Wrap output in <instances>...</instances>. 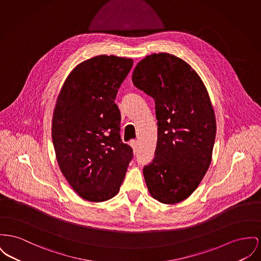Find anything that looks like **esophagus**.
Returning <instances> with one entry per match:
<instances>
[{"mask_svg":"<svg viewBox=\"0 0 261 261\" xmlns=\"http://www.w3.org/2000/svg\"><path fill=\"white\" fill-rule=\"evenodd\" d=\"M131 147L133 148V150L134 151H137L139 148V142L137 140H133L132 142H131Z\"/></svg>","mask_w":261,"mask_h":261,"instance_id":"esophagus-1","label":"esophagus"}]
</instances>
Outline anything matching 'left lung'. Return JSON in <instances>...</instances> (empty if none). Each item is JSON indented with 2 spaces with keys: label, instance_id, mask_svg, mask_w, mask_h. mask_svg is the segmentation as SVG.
Returning <instances> with one entry per match:
<instances>
[{
  "label": "left lung",
  "instance_id": "obj_1",
  "mask_svg": "<svg viewBox=\"0 0 261 261\" xmlns=\"http://www.w3.org/2000/svg\"><path fill=\"white\" fill-rule=\"evenodd\" d=\"M132 82L155 103L158 142L143 174L150 194L164 204L189 197L209 169L216 118L196 71L169 53H153L135 67Z\"/></svg>",
  "mask_w": 261,
  "mask_h": 261
}]
</instances>
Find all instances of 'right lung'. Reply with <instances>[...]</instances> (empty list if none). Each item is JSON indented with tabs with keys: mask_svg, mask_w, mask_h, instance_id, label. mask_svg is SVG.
<instances>
[{
	"mask_svg": "<svg viewBox=\"0 0 261 261\" xmlns=\"http://www.w3.org/2000/svg\"><path fill=\"white\" fill-rule=\"evenodd\" d=\"M133 60L99 55L80 63L65 80L53 111L52 141L62 173L88 201L114 197L133 158L120 138L114 103Z\"/></svg>",
	"mask_w": 261,
	"mask_h": 261,
	"instance_id": "add662e5",
	"label": "right lung"
}]
</instances>
